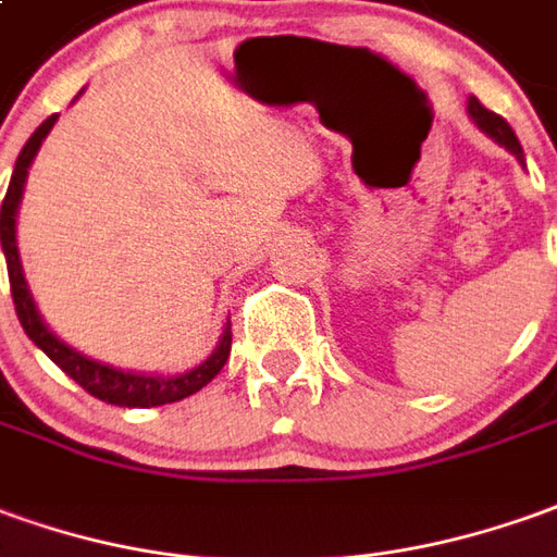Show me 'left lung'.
Instances as JSON below:
<instances>
[{"label":"left lung","instance_id":"left-lung-1","mask_svg":"<svg viewBox=\"0 0 557 557\" xmlns=\"http://www.w3.org/2000/svg\"><path fill=\"white\" fill-rule=\"evenodd\" d=\"M467 111H470V121L485 133V136H491V139L497 141V145H504L509 154L519 157V163H524V151H521L519 139H516V133H512V126L506 124L500 114H494V111H488L482 102H479L476 96H470V102H467Z\"/></svg>","mask_w":557,"mask_h":557}]
</instances>
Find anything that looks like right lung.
<instances>
[{"label": "right lung", "instance_id": "right-lung-1", "mask_svg": "<svg viewBox=\"0 0 557 557\" xmlns=\"http://www.w3.org/2000/svg\"><path fill=\"white\" fill-rule=\"evenodd\" d=\"M57 124V114H51L45 124L38 126L36 133L29 136V141L23 145L21 157L14 163V175L8 184V194L2 199V255L8 263V282H11V297H14V309L21 318L23 330L33 343L48 355V358L69 375L75 379L81 388L87 394H94L102 403L111 406H133V409H148V406H163V403H178L190 394H197L199 388H206L214 375L224 370V363L230 358V345H233V333H230V321L224 333H221V343L214 348L209 358L202 360L199 367L187 370L182 375H145V373H129V370H117L109 363H99V360L87 358L75 351L72 345H66L57 333H53L41 315H38L36 300L29 294V285L23 278L21 267V251H17V209H21L23 184L29 175V166L36 160L38 148L45 136L51 133V126Z\"/></svg>", "mask_w": 557, "mask_h": 557}]
</instances>
